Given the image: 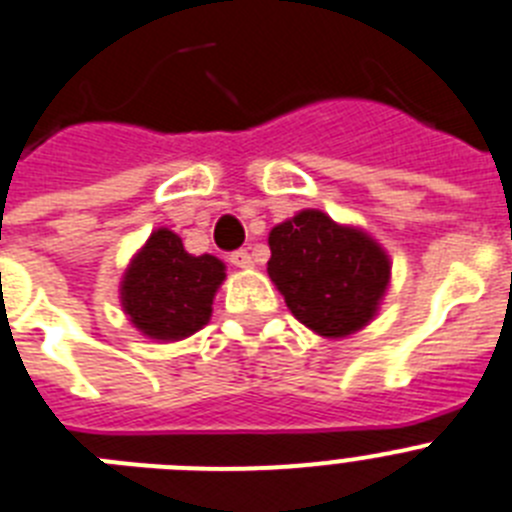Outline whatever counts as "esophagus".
<instances>
[{"instance_id":"1","label":"esophagus","mask_w":512,"mask_h":512,"mask_svg":"<svg viewBox=\"0 0 512 512\" xmlns=\"http://www.w3.org/2000/svg\"><path fill=\"white\" fill-rule=\"evenodd\" d=\"M229 262H231V265H237V268H252V265H255V260H252L250 250H237V252H231V255H229Z\"/></svg>"}]
</instances>
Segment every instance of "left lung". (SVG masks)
I'll list each match as a JSON object with an SVG mask.
<instances>
[{"label":"left lung","instance_id":"1","mask_svg":"<svg viewBox=\"0 0 512 512\" xmlns=\"http://www.w3.org/2000/svg\"><path fill=\"white\" fill-rule=\"evenodd\" d=\"M270 281L301 324L324 337L366 327L389 286V257L368 234L301 211L268 237Z\"/></svg>","mask_w":512,"mask_h":512}]
</instances>
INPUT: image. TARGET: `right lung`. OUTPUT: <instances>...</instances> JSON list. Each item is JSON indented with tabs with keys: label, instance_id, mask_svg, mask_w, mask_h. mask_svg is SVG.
<instances>
[{
	"label": "right lung",
	"instance_id": "add662e5",
	"mask_svg": "<svg viewBox=\"0 0 512 512\" xmlns=\"http://www.w3.org/2000/svg\"><path fill=\"white\" fill-rule=\"evenodd\" d=\"M221 281L224 262L188 255L177 234L157 229L123 278V309L144 335L182 340L208 322Z\"/></svg>",
	"mask_w": 512,
	"mask_h": 512
}]
</instances>
